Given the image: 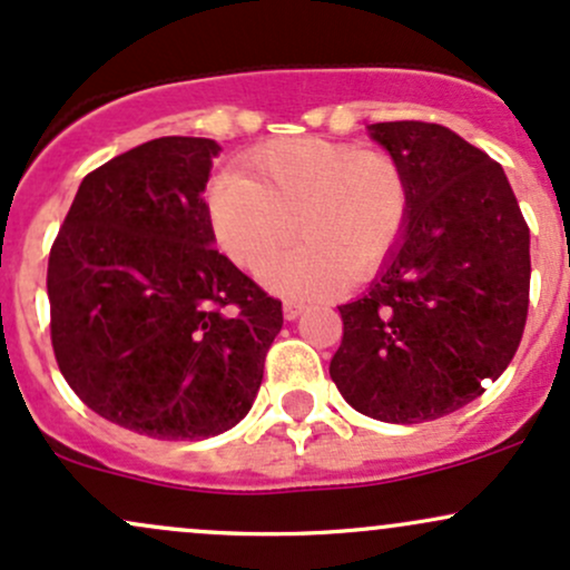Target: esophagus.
<instances>
[{
  "mask_svg": "<svg viewBox=\"0 0 570 570\" xmlns=\"http://www.w3.org/2000/svg\"><path fill=\"white\" fill-rule=\"evenodd\" d=\"M283 312H285V320H296L304 312V304L296 302V298H287L283 304Z\"/></svg>",
  "mask_w": 570,
  "mask_h": 570,
  "instance_id": "1",
  "label": "esophagus"
}]
</instances>
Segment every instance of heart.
Instances as JSON below:
<instances>
[{
    "label": "heart",
    "instance_id": "1",
    "mask_svg": "<svg viewBox=\"0 0 570 570\" xmlns=\"http://www.w3.org/2000/svg\"><path fill=\"white\" fill-rule=\"evenodd\" d=\"M247 171H223L209 185V226L220 250L247 272H258L298 226L302 245L266 272L279 291H320L342 274L366 277L406 228L412 190L404 166L385 150L277 139L250 153Z\"/></svg>",
    "mask_w": 570,
    "mask_h": 570
}]
</instances>
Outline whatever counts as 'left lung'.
<instances>
[{
	"instance_id": "left-lung-1",
	"label": "left lung",
	"mask_w": 570,
	"mask_h": 570,
	"mask_svg": "<svg viewBox=\"0 0 570 570\" xmlns=\"http://www.w3.org/2000/svg\"><path fill=\"white\" fill-rule=\"evenodd\" d=\"M406 171L399 245L357 302L331 380L382 423H425L471 404L520 347L530 298V228L501 164L423 120L368 126Z\"/></svg>"
}]
</instances>
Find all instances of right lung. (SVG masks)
Returning <instances> with one entry per match:
<instances>
[{"label":"right lung","instance_id":"obj_1","mask_svg":"<svg viewBox=\"0 0 570 570\" xmlns=\"http://www.w3.org/2000/svg\"><path fill=\"white\" fill-rule=\"evenodd\" d=\"M215 139L161 137L82 177L48 261L50 342L86 406L194 441L250 412L283 302L215 250Z\"/></svg>","mask_w":570,"mask_h":570}]
</instances>
